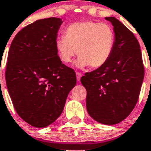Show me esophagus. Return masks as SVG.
<instances>
[{"instance_id": "obj_1", "label": "esophagus", "mask_w": 151, "mask_h": 151, "mask_svg": "<svg viewBox=\"0 0 151 151\" xmlns=\"http://www.w3.org/2000/svg\"><path fill=\"white\" fill-rule=\"evenodd\" d=\"M76 75H77V80H78V81H79L80 80H81V76H82V73L80 72H77L76 73Z\"/></svg>"}]
</instances>
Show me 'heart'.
I'll return each mask as SVG.
<instances>
[{
    "label": "heart",
    "instance_id": "b5f03b06",
    "mask_svg": "<svg viewBox=\"0 0 151 151\" xmlns=\"http://www.w3.org/2000/svg\"><path fill=\"white\" fill-rule=\"evenodd\" d=\"M114 42V32L109 24L94 22H77L65 29L64 37L56 41V49L65 64L70 63L77 53L79 57L78 66L90 65L92 68H99L110 58Z\"/></svg>",
    "mask_w": 151,
    "mask_h": 151
}]
</instances>
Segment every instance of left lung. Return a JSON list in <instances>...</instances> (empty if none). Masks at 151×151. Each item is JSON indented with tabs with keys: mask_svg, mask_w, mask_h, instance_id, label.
<instances>
[{
	"mask_svg": "<svg viewBox=\"0 0 151 151\" xmlns=\"http://www.w3.org/2000/svg\"><path fill=\"white\" fill-rule=\"evenodd\" d=\"M112 23L115 42L112 54L102 65L81 78L86 88L87 111L95 121L115 125L127 118L139 98L144 78L140 45L134 33L115 17Z\"/></svg>",
	"mask_w": 151,
	"mask_h": 151,
	"instance_id": "left-lung-1",
	"label": "left lung"
}]
</instances>
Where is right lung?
<instances>
[{"label":"right lung","instance_id":"obj_1","mask_svg":"<svg viewBox=\"0 0 151 151\" xmlns=\"http://www.w3.org/2000/svg\"><path fill=\"white\" fill-rule=\"evenodd\" d=\"M60 18L37 20L20 30L8 53L5 80L14 109L37 128L61 115L75 86L74 70L61 62L56 49Z\"/></svg>","mask_w":151,"mask_h":151}]
</instances>
